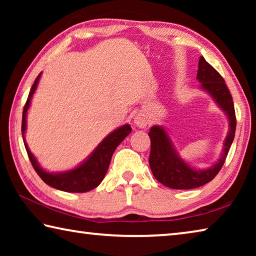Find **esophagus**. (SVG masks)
<instances>
[{
	"mask_svg": "<svg viewBox=\"0 0 256 256\" xmlns=\"http://www.w3.org/2000/svg\"><path fill=\"white\" fill-rule=\"evenodd\" d=\"M134 122L138 125V128H144L146 124H148V118H146V115L144 114H138L136 120H134Z\"/></svg>",
	"mask_w": 256,
	"mask_h": 256,
	"instance_id": "34e87169",
	"label": "esophagus"
}]
</instances>
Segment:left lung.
I'll use <instances>...</instances> for the list:
<instances>
[{
  "label": "left lung",
  "mask_w": 256,
  "mask_h": 256,
  "mask_svg": "<svg viewBox=\"0 0 256 256\" xmlns=\"http://www.w3.org/2000/svg\"><path fill=\"white\" fill-rule=\"evenodd\" d=\"M196 78L201 82L202 89L210 94L219 107L228 115L229 133L224 140V152L218 162L206 170H196L183 162V159L176 152L170 136L162 128L152 126L150 128L151 150L149 164L151 172L159 183L175 190L196 188L214 180L224 166L228 151L235 138V108H234L232 94L224 78L206 62L203 56L198 60Z\"/></svg>",
  "instance_id": "1"
}]
</instances>
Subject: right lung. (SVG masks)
I'll return each instance as SVG.
<instances>
[{"label": "right lung", "mask_w": 256, "mask_h": 256, "mask_svg": "<svg viewBox=\"0 0 256 256\" xmlns=\"http://www.w3.org/2000/svg\"><path fill=\"white\" fill-rule=\"evenodd\" d=\"M40 74L36 78L34 84L30 89L29 96L22 112V124H21V132H22L24 144L27 150L28 157L32 162L34 170L40 175V178L45 182L47 185L52 186L56 190H64V192H73V193H84L88 190H92L102 183V180L105 177L108 167H110L112 156L114 154L118 146L131 133L132 128L128 124L123 125L120 128L115 130L110 136L105 138L102 142L99 144L96 150L94 151L92 156L86 160L84 164H81L79 167L74 170L58 172V174H50L45 172L37 162L36 158L30 152L28 146L24 141V131H26V118H27V112L30 105V100L37 88L38 81H40Z\"/></svg>", "instance_id": "add662e5"}]
</instances>
